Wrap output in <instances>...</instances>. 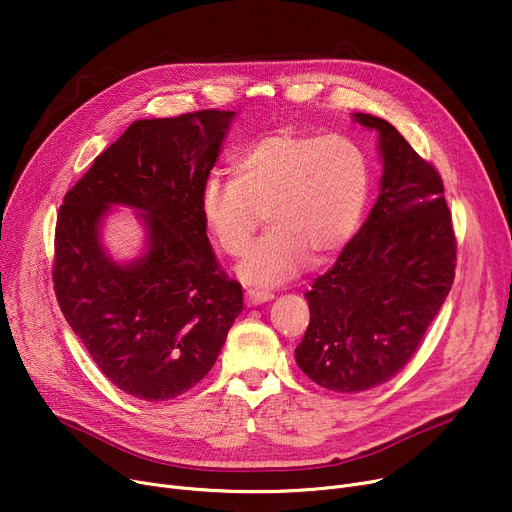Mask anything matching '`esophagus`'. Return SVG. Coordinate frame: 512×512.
I'll list each match as a JSON object with an SVG mask.
<instances>
[{
  "label": "esophagus",
  "mask_w": 512,
  "mask_h": 512,
  "mask_svg": "<svg viewBox=\"0 0 512 512\" xmlns=\"http://www.w3.org/2000/svg\"><path fill=\"white\" fill-rule=\"evenodd\" d=\"M274 294L267 292V290H247L245 292V301L249 307H255V305H263L267 301H272Z\"/></svg>",
  "instance_id": "obj_1"
}]
</instances>
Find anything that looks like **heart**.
Returning a JSON list of instances; mask_svg holds the SVG:
<instances>
[{
	"mask_svg": "<svg viewBox=\"0 0 512 512\" xmlns=\"http://www.w3.org/2000/svg\"><path fill=\"white\" fill-rule=\"evenodd\" d=\"M369 184L367 157L351 139L276 130L236 155L232 178L203 184L201 213L230 257L249 251L263 213L270 230L238 265V278L276 286L297 276L309 255L319 261L353 238Z\"/></svg>",
	"mask_w": 512,
	"mask_h": 512,
	"instance_id": "1",
	"label": "heart"
}]
</instances>
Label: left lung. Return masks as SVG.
Segmentation results:
<instances>
[{"label": "left lung", "mask_w": 512, "mask_h": 512, "mask_svg": "<svg viewBox=\"0 0 512 512\" xmlns=\"http://www.w3.org/2000/svg\"><path fill=\"white\" fill-rule=\"evenodd\" d=\"M378 132L380 197L361 230L311 290L309 328L294 351L326 390L355 394L405 367L444 305L456 238L438 170L386 120L353 114Z\"/></svg>", "instance_id": "obj_1"}]
</instances>
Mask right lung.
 I'll return each mask as SVG.
<instances>
[{
	"label": "right lung",
	"mask_w": 512,
	"mask_h": 512,
	"mask_svg": "<svg viewBox=\"0 0 512 512\" xmlns=\"http://www.w3.org/2000/svg\"><path fill=\"white\" fill-rule=\"evenodd\" d=\"M234 112L203 110L132 122L64 197L53 288L101 373L141 400H170L218 361L242 311L207 238L201 191ZM112 204L140 211L141 258L118 264L100 226Z\"/></svg>",
	"instance_id": "add662e5"
}]
</instances>
